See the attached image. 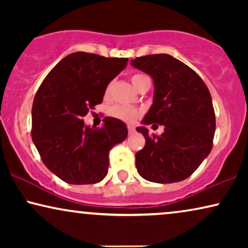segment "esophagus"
Returning a JSON list of instances; mask_svg holds the SVG:
<instances>
[{
  "mask_svg": "<svg viewBox=\"0 0 248 248\" xmlns=\"http://www.w3.org/2000/svg\"><path fill=\"white\" fill-rule=\"evenodd\" d=\"M127 130H128V134H133L135 132V128L132 126V125H128L127 126Z\"/></svg>",
  "mask_w": 248,
  "mask_h": 248,
  "instance_id": "obj_1",
  "label": "esophagus"
}]
</instances>
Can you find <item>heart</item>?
<instances>
[{
  "label": "heart",
  "mask_w": 248,
  "mask_h": 248,
  "mask_svg": "<svg viewBox=\"0 0 248 248\" xmlns=\"http://www.w3.org/2000/svg\"><path fill=\"white\" fill-rule=\"evenodd\" d=\"M145 80H149V78L147 76H144V74L138 73L131 77V81L132 83H133L135 89H139V87H140ZM110 93H111V83H109L106 87V90H105V97H109ZM107 114L108 116L116 118V120H120L122 122L134 123V122L141 116L142 111L137 107L125 106V105H121V104H114L108 108Z\"/></svg>",
  "instance_id": "obj_1"
}]
</instances>
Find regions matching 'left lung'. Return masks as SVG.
Returning a JSON list of instances; mask_svg holds the SVG:
<instances>
[{"instance_id": "obj_1", "label": "left lung", "mask_w": 248, "mask_h": 248, "mask_svg": "<svg viewBox=\"0 0 248 248\" xmlns=\"http://www.w3.org/2000/svg\"><path fill=\"white\" fill-rule=\"evenodd\" d=\"M131 64L155 83L154 104L142 124L165 126L160 137L137 127L145 139L144 148L135 154L138 172L160 184L184 181L213 145L216 115L208 87L195 71L168 54L137 57Z\"/></svg>"}]
</instances>
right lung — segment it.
I'll return each instance as SVG.
<instances>
[{
  "label": "right lung",
  "instance_id": "obj_1",
  "mask_svg": "<svg viewBox=\"0 0 248 248\" xmlns=\"http://www.w3.org/2000/svg\"><path fill=\"white\" fill-rule=\"evenodd\" d=\"M128 59L77 52L50 70L32 104L31 137L40 158L69 184H94L108 172L110 149L127 137L125 123L104 118L103 127L84 126L83 116L101 104L108 83Z\"/></svg>",
  "mask_w": 248,
  "mask_h": 248
}]
</instances>
